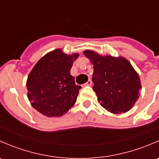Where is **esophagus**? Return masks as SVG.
<instances>
[{"mask_svg":"<svg viewBox=\"0 0 159 159\" xmlns=\"http://www.w3.org/2000/svg\"><path fill=\"white\" fill-rule=\"evenodd\" d=\"M91 84H92V82H91V80H89V81H88L87 82L85 83V84H84V85H89V86H90V85H91Z\"/></svg>","mask_w":159,"mask_h":159,"instance_id":"esophagus-1","label":"esophagus"}]
</instances>
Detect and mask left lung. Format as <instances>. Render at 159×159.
<instances>
[{"instance_id": "left-lung-1", "label": "left lung", "mask_w": 159, "mask_h": 159, "mask_svg": "<svg viewBox=\"0 0 159 159\" xmlns=\"http://www.w3.org/2000/svg\"><path fill=\"white\" fill-rule=\"evenodd\" d=\"M83 53L93 65V89L100 105L113 114L131 110L142 89L140 78L131 63L124 57L102 56L91 50Z\"/></svg>"}]
</instances>
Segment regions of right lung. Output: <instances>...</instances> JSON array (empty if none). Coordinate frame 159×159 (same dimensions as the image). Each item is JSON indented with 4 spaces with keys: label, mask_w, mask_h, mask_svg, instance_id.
I'll use <instances>...</instances> for the list:
<instances>
[{
    "label": "right lung",
    "mask_w": 159,
    "mask_h": 159,
    "mask_svg": "<svg viewBox=\"0 0 159 159\" xmlns=\"http://www.w3.org/2000/svg\"><path fill=\"white\" fill-rule=\"evenodd\" d=\"M78 53L67 54L61 48L43 56L27 80L30 105L43 115L61 117L75 105L81 86L75 84L70 70Z\"/></svg>",
    "instance_id": "obj_1"
}]
</instances>
